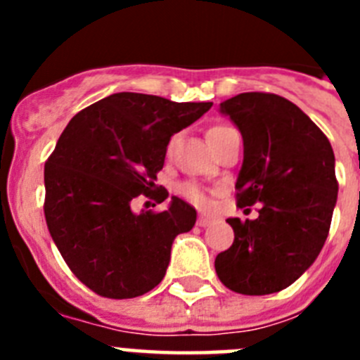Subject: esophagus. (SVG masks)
<instances>
[{
  "label": "esophagus",
  "mask_w": 360,
  "mask_h": 360,
  "mask_svg": "<svg viewBox=\"0 0 360 360\" xmlns=\"http://www.w3.org/2000/svg\"><path fill=\"white\" fill-rule=\"evenodd\" d=\"M212 224V218L207 214H200L198 219H196V225H200V227H207V225Z\"/></svg>",
  "instance_id": "esophagus-1"
}]
</instances>
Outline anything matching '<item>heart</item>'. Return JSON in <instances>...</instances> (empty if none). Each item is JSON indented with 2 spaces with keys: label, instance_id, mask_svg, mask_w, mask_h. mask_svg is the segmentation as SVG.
<instances>
[{
  "label": "heart",
  "instance_id": "obj_1",
  "mask_svg": "<svg viewBox=\"0 0 360 360\" xmlns=\"http://www.w3.org/2000/svg\"><path fill=\"white\" fill-rule=\"evenodd\" d=\"M231 129H232L231 126H214V128L209 129L207 131L209 144L211 146L214 144L216 141H219V139H221L227 131H231ZM180 193H182L187 200L196 203V205H205V203H207V198H205V195L202 193V189H198V187L193 186V184H184V186L180 187Z\"/></svg>",
  "mask_w": 360,
  "mask_h": 360
}]
</instances>
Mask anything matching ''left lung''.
I'll return each instance as SVG.
<instances>
[{
  "label": "left lung",
  "mask_w": 360,
  "mask_h": 360,
  "mask_svg": "<svg viewBox=\"0 0 360 360\" xmlns=\"http://www.w3.org/2000/svg\"><path fill=\"white\" fill-rule=\"evenodd\" d=\"M219 110L243 136L236 205H262L256 219H227L234 241L216 256V274L238 294H274L316 262L328 236L339 189L333 149L307 113L276 94H240Z\"/></svg>",
  "instance_id": "left-lung-1"
}]
</instances>
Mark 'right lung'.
Listing matches in <instances>:
<instances>
[{
  "label": "right lung",
  "instance_id": "add662e5",
  "mask_svg": "<svg viewBox=\"0 0 360 360\" xmlns=\"http://www.w3.org/2000/svg\"><path fill=\"white\" fill-rule=\"evenodd\" d=\"M211 106L122 91L79 111L61 133L44 164V218L66 265L95 294L136 297L164 279L173 240L193 229L196 211L173 196L165 211L133 212V200L169 196L155 180L171 136Z\"/></svg>",
  "mask_w": 360,
  "mask_h": 360
}]
</instances>
